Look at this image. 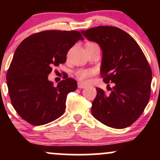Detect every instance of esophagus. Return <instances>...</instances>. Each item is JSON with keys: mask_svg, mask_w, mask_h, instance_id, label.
I'll use <instances>...</instances> for the list:
<instances>
[{"mask_svg": "<svg viewBox=\"0 0 160 160\" xmlns=\"http://www.w3.org/2000/svg\"><path fill=\"white\" fill-rule=\"evenodd\" d=\"M78 86L79 89H84V88L86 87V85H85V84L82 83V82H79L78 83Z\"/></svg>", "mask_w": 160, "mask_h": 160, "instance_id": "34e87169", "label": "esophagus"}]
</instances>
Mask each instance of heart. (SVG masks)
Wrapping results in <instances>:
<instances>
[{
  "label": "heart",
  "mask_w": 160,
  "mask_h": 160,
  "mask_svg": "<svg viewBox=\"0 0 160 160\" xmlns=\"http://www.w3.org/2000/svg\"><path fill=\"white\" fill-rule=\"evenodd\" d=\"M89 45L96 44L94 43H87ZM95 74V71L93 69H79L75 72V76L78 80L81 81H86L88 78H90L92 75Z\"/></svg>",
  "instance_id": "obj_1"
}]
</instances>
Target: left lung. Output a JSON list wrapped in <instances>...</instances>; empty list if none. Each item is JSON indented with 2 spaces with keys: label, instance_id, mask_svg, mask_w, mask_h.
I'll use <instances>...</instances> for the list:
<instances>
[{
  "label": "left lung",
  "instance_id": "8db88e82",
  "mask_svg": "<svg viewBox=\"0 0 160 160\" xmlns=\"http://www.w3.org/2000/svg\"><path fill=\"white\" fill-rule=\"evenodd\" d=\"M89 40L98 43L103 52L101 75L110 93L96 88L92 114L101 122L124 128L144 112L150 97L152 71L135 39L114 26H98L82 31Z\"/></svg>",
  "mask_w": 160,
  "mask_h": 160
}]
</instances>
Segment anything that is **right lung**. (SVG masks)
Listing matches in <instances>:
<instances>
[{
    "label": "right lung",
    "mask_w": 160,
    "mask_h": 160,
    "mask_svg": "<svg viewBox=\"0 0 160 160\" xmlns=\"http://www.w3.org/2000/svg\"><path fill=\"white\" fill-rule=\"evenodd\" d=\"M79 40L83 38L78 31H43L28 37L17 47L7 82L12 107L28 123L41 126L65 113L67 95L76 90L77 81L67 76L55 86L48 75L53 67L65 63Z\"/></svg>",
    "instance_id": "right-lung-1"
}]
</instances>
